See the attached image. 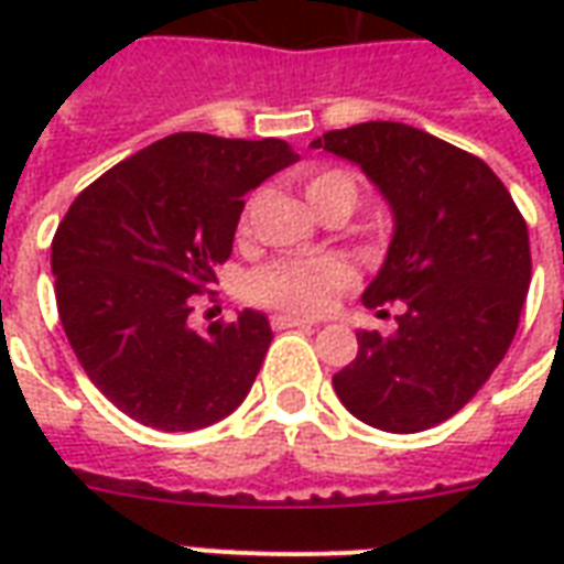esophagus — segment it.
<instances>
[{"label":"esophagus","mask_w":564,"mask_h":564,"mask_svg":"<svg viewBox=\"0 0 564 564\" xmlns=\"http://www.w3.org/2000/svg\"><path fill=\"white\" fill-rule=\"evenodd\" d=\"M271 326H274V329H311L314 319L293 317V314H274V317H271Z\"/></svg>","instance_id":"obj_1"}]
</instances>
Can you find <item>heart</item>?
<instances>
[{"label":"heart","mask_w":564,"mask_h":564,"mask_svg":"<svg viewBox=\"0 0 564 564\" xmlns=\"http://www.w3.org/2000/svg\"><path fill=\"white\" fill-rule=\"evenodd\" d=\"M305 196L311 205H319L323 198L332 196H344L356 205L359 189L354 177L341 169H319L305 181ZM347 283H350V265L338 257L283 259L259 269L247 283V293L259 305L290 311V314H314Z\"/></svg>","instance_id":"heart-1"}]
</instances>
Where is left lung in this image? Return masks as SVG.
<instances>
[{
    "label": "left lung",
    "mask_w": 564,
    "mask_h": 564,
    "mask_svg": "<svg viewBox=\"0 0 564 564\" xmlns=\"http://www.w3.org/2000/svg\"><path fill=\"white\" fill-rule=\"evenodd\" d=\"M359 165L392 210V241L362 302H402L392 335L356 332L332 387L362 423L423 432L471 402L508 354L532 281L529 229L496 172L392 120L311 141Z\"/></svg>",
    "instance_id": "left-lung-1"
}]
</instances>
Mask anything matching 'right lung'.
<instances>
[{
	"instance_id": "1",
	"label": "right lung",
	"mask_w": 564,
	"mask_h": 564,
	"mask_svg": "<svg viewBox=\"0 0 564 564\" xmlns=\"http://www.w3.org/2000/svg\"><path fill=\"white\" fill-rule=\"evenodd\" d=\"M299 160L281 139L174 132L93 181L51 245L63 329L108 402L162 432H193L245 402L269 317L189 329L193 299L232 253L245 196Z\"/></svg>"
}]
</instances>
